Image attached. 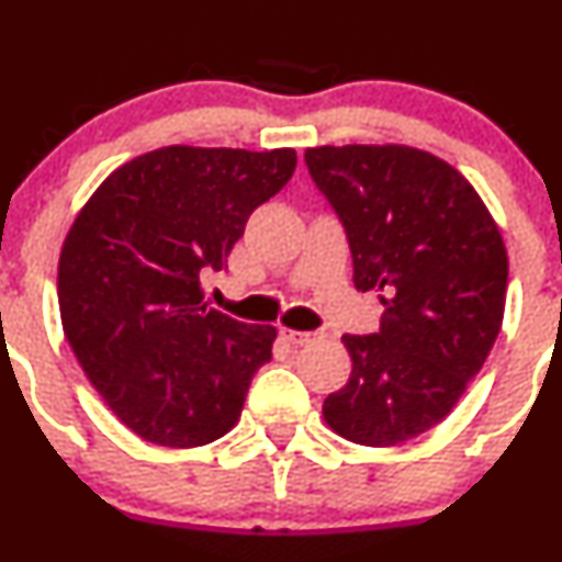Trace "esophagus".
<instances>
[{"instance_id":"34e87169","label":"esophagus","mask_w":562,"mask_h":562,"mask_svg":"<svg viewBox=\"0 0 562 562\" xmlns=\"http://www.w3.org/2000/svg\"><path fill=\"white\" fill-rule=\"evenodd\" d=\"M282 337L288 339L291 345H313L321 339V334L317 331H293V328H282Z\"/></svg>"}]
</instances>
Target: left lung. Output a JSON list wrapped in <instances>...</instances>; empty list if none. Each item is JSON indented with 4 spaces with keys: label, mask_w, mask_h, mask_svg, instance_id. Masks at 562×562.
I'll return each mask as SVG.
<instances>
[{
    "label": "left lung",
    "mask_w": 562,
    "mask_h": 562,
    "mask_svg": "<svg viewBox=\"0 0 562 562\" xmlns=\"http://www.w3.org/2000/svg\"><path fill=\"white\" fill-rule=\"evenodd\" d=\"M304 160L345 225L356 291L386 307L381 331L342 337L353 370L323 422L350 443H407L454 411L501 334L506 241L473 184L429 151L313 146Z\"/></svg>",
    "instance_id": "obj_1"
}]
</instances>
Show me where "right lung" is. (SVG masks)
Returning <instances> with one entry per match:
<instances>
[{
	"instance_id": "add662e5",
	"label": "right lung",
	"mask_w": 562,
	"mask_h": 562,
	"mask_svg": "<svg viewBox=\"0 0 562 562\" xmlns=\"http://www.w3.org/2000/svg\"><path fill=\"white\" fill-rule=\"evenodd\" d=\"M296 171V151L162 146L119 166L72 220L59 255L61 328L113 416L166 449L236 427L274 326L209 310L247 217Z\"/></svg>"
}]
</instances>
